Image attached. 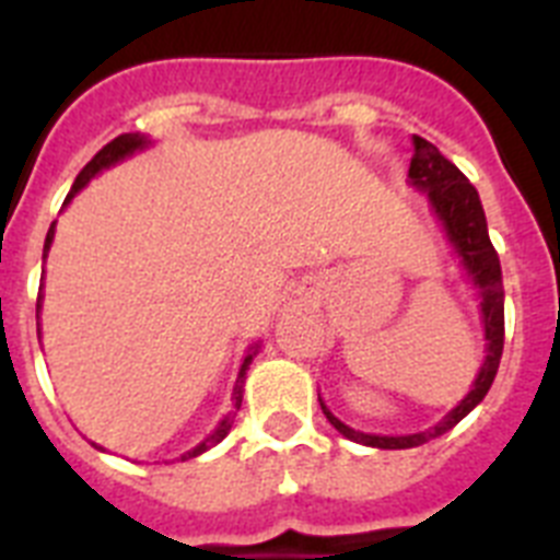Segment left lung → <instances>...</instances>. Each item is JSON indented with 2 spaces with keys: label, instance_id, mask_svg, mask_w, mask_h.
<instances>
[{
  "label": "left lung",
  "instance_id": "1",
  "mask_svg": "<svg viewBox=\"0 0 560 560\" xmlns=\"http://www.w3.org/2000/svg\"><path fill=\"white\" fill-rule=\"evenodd\" d=\"M408 175L413 180V186L428 192L430 203H433V209L439 214V221L444 223V232H447L451 243L456 246L467 275L472 277V285L479 289L487 357L481 362L479 376L472 382L470 394L436 428L422 430V433H410V436H374V433H360V430L339 422L331 410L323 405V399H319V408H323L326 419L342 436L351 439V442L368 444V447H382V451L419 447V444L430 442V439L442 436L451 428H456L487 396V390H490V385L495 380V371H499L501 351H504V283H501V262L499 252H495L493 243H490V234H487L485 209H481L476 186L433 143L419 136H413V158H410Z\"/></svg>",
  "mask_w": 560,
  "mask_h": 560
}]
</instances>
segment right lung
Returning <instances> with one entry per match:
<instances>
[{"instance_id": "1", "label": "right lung", "mask_w": 560, "mask_h": 560, "mask_svg": "<svg viewBox=\"0 0 560 560\" xmlns=\"http://www.w3.org/2000/svg\"><path fill=\"white\" fill-rule=\"evenodd\" d=\"M143 147H147V138L138 136V132H124V136L113 138V141H109L107 147H102V150L95 152L93 161H90V164L79 172V178H75L73 189H70V195H67L65 203H70V198H73V195L79 192V189H84V186L90 184V178H93V175H98V172L107 170V166L118 164L121 158L132 155V152L143 150ZM52 226H56V223H52ZM52 226H50V232H47V237H45V255H47V248H50V243H52ZM255 353H257V346L246 353V360H243V365H241V374H237V385H234V394H232V399H234V410H232V413H229V417L223 419L221 424H218V430H214V433L207 439V442H200L198 447H192V451H189V453H184V456H180V462H186V458L200 456V453L209 451V447H214V444L226 439V433H229V430H232L234 417H237V410H241L243 380H246V368H248V362H252V357H255Z\"/></svg>"}]
</instances>
